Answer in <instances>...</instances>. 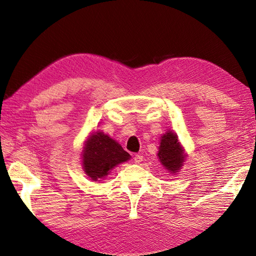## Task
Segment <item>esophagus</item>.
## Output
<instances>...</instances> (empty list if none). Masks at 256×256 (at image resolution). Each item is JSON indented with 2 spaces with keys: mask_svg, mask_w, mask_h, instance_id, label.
Instances as JSON below:
<instances>
[{
  "mask_svg": "<svg viewBox=\"0 0 256 256\" xmlns=\"http://www.w3.org/2000/svg\"><path fill=\"white\" fill-rule=\"evenodd\" d=\"M143 160V156L140 154H136L134 156V162L135 164H140V162H142Z\"/></svg>",
  "mask_w": 256,
  "mask_h": 256,
  "instance_id": "34e87169",
  "label": "esophagus"
}]
</instances>
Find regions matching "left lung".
<instances>
[{
	"mask_svg": "<svg viewBox=\"0 0 256 256\" xmlns=\"http://www.w3.org/2000/svg\"><path fill=\"white\" fill-rule=\"evenodd\" d=\"M157 156H158L162 165L168 172L174 174L179 172L186 160V155L184 153V148L179 143L176 133L167 131L164 135H162Z\"/></svg>",
	"mask_w": 256,
	"mask_h": 256,
	"instance_id": "8db88e82",
	"label": "left lung"
}]
</instances>
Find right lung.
<instances>
[{"label": "right lung", "mask_w": 256, "mask_h": 256, "mask_svg": "<svg viewBox=\"0 0 256 256\" xmlns=\"http://www.w3.org/2000/svg\"><path fill=\"white\" fill-rule=\"evenodd\" d=\"M116 140L103 132H94L86 140L82 150V167L92 180L104 178L116 165L130 160Z\"/></svg>", "instance_id": "obj_1"}]
</instances>
